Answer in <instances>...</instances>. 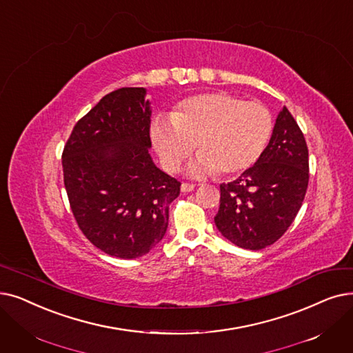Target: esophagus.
I'll return each mask as SVG.
<instances>
[{"label":"esophagus","instance_id":"34e87169","mask_svg":"<svg viewBox=\"0 0 353 353\" xmlns=\"http://www.w3.org/2000/svg\"><path fill=\"white\" fill-rule=\"evenodd\" d=\"M194 185H192V183H181V192L183 193H188V192H192L194 190Z\"/></svg>","mask_w":353,"mask_h":353}]
</instances>
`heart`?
<instances>
[{
	"label": "heart",
	"mask_w": 353,
	"mask_h": 353,
	"mask_svg": "<svg viewBox=\"0 0 353 353\" xmlns=\"http://www.w3.org/2000/svg\"><path fill=\"white\" fill-rule=\"evenodd\" d=\"M272 132L274 119L263 102L226 92L183 99L170 118L157 117L151 124L152 144L168 172H176L196 148L199 156L189 167L196 177L248 170L263 156Z\"/></svg>",
	"instance_id": "heart-1"
}]
</instances>
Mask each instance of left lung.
Listing matches in <instances>:
<instances>
[{"label":"left lung","mask_w":353,"mask_h":353,"mask_svg":"<svg viewBox=\"0 0 353 353\" xmlns=\"http://www.w3.org/2000/svg\"><path fill=\"white\" fill-rule=\"evenodd\" d=\"M307 185V144L284 106L263 156L236 180L221 185L214 225L236 247L263 250L279 241L293 223Z\"/></svg>","instance_id":"left-lung-1"}]
</instances>
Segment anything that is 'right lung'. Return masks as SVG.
<instances>
[{
    "label": "right lung",
    "mask_w": 353,
    "mask_h": 353,
    "mask_svg": "<svg viewBox=\"0 0 353 353\" xmlns=\"http://www.w3.org/2000/svg\"><path fill=\"white\" fill-rule=\"evenodd\" d=\"M144 88H121L82 117L63 148V180L83 235L111 256L132 259L163 239L180 181L152 163Z\"/></svg>",
    "instance_id": "right-lung-1"
}]
</instances>
